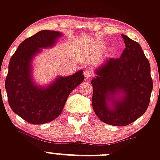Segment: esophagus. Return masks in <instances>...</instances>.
<instances>
[{
    "mask_svg": "<svg viewBox=\"0 0 160 160\" xmlns=\"http://www.w3.org/2000/svg\"><path fill=\"white\" fill-rule=\"evenodd\" d=\"M93 71L90 70V69H87V70H85L84 77L86 79L91 78V77H93Z\"/></svg>",
    "mask_w": 160,
    "mask_h": 160,
    "instance_id": "1",
    "label": "esophagus"
}]
</instances>
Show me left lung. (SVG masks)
Masks as SVG:
<instances>
[{
    "mask_svg": "<svg viewBox=\"0 0 160 160\" xmlns=\"http://www.w3.org/2000/svg\"><path fill=\"white\" fill-rule=\"evenodd\" d=\"M126 48L120 58L106 59L92 79V105L96 115L109 125L123 127L141 117L152 90L150 65L141 46L122 34Z\"/></svg>",
    "mask_w": 160,
    "mask_h": 160,
    "instance_id": "left-lung-1",
    "label": "left lung"
}]
</instances>
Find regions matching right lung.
Masks as SVG:
<instances>
[{
	"instance_id": "1",
	"label": "right lung",
	"mask_w": 160,
	"mask_h": 160,
	"mask_svg": "<svg viewBox=\"0 0 160 160\" xmlns=\"http://www.w3.org/2000/svg\"><path fill=\"white\" fill-rule=\"evenodd\" d=\"M62 33L40 31L24 40L10 60L5 89L11 110L32 124L55 120L63 110L67 97L84 80L83 70L67 77H57L50 84L38 85L32 74V61L42 49L53 48Z\"/></svg>"
}]
</instances>
